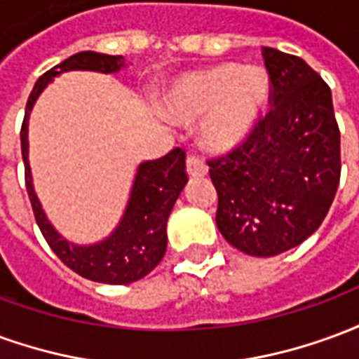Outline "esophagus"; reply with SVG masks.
Here are the masks:
<instances>
[{
	"mask_svg": "<svg viewBox=\"0 0 359 359\" xmlns=\"http://www.w3.org/2000/svg\"><path fill=\"white\" fill-rule=\"evenodd\" d=\"M187 171L190 177H205L208 175V165L203 163L198 156H190L187 159Z\"/></svg>",
	"mask_w": 359,
	"mask_h": 359,
	"instance_id": "esophagus-1",
	"label": "esophagus"
}]
</instances>
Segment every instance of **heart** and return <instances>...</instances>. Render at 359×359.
<instances>
[{
  "mask_svg": "<svg viewBox=\"0 0 359 359\" xmlns=\"http://www.w3.org/2000/svg\"><path fill=\"white\" fill-rule=\"evenodd\" d=\"M269 94L262 69L233 63L211 67L179 82L165 109L180 123L203 118L202 144L211 151H226L241 144L256 125Z\"/></svg>",
  "mask_w": 359,
  "mask_h": 359,
  "instance_id": "b5f03b06",
  "label": "heart"
}]
</instances>
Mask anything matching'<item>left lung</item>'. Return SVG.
Segmentation results:
<instances>
[{"instance_id": "8db88e82", "label": "left lung", "mask_w": 359, "mask_h": 359, "mask_svg": "<svg viewBox=\"0 0 359 359\" xmlns=\"http://www.w3.org/2000/svg\"><path fill=\"white\" fill-rule=\"evenodd\" d=\"M271 109L241 146L208 159L217 229L248 256L271 257L316 233L340 180L331 88L302 57L264 48Z\"/></svg>"}]
</instances>
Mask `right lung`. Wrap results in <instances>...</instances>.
I'll use <instances>...</instances> for the list:
<instances>
[{
	"label": "right lung",
	"mask_w": 359,
	"mask_h": 359,
	"mask_svg": "<svg viewBox=\"0 0 359 359\" xmlns=\"http://www.w3.org/2000/svg\"><path fill=\"white\" fill-rule=\"evenodd\" d=\"M125 67L123 55H105L95 51L74 53L48 73H43L28 95L25 121L20 126V149L25 161V182L32 203L36 223L43 238L63 264L81 277L105 283V285H128L140 280L154 269L165 256L167 248V219L177 198L187 184V154L175 148L167 156L144 161L136 171L130 200L118 226L105 241L92 246H76L65 241L51 226L42 205L36 198L32 175L28 165V115L42 90L53 76L65 71H100L117 73Z\"/></svg>",
	"instance_id": "1"
}]
</instances>
